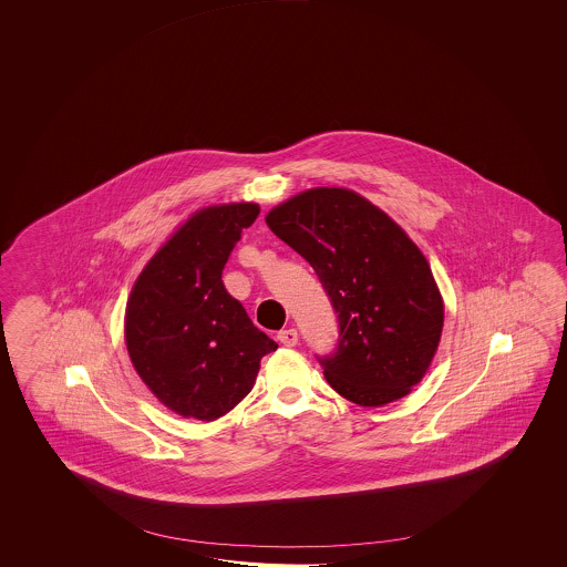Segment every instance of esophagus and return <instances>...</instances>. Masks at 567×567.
I'll use <instances>...</instances> for the list:
<instances>
[{"label":"esophagus","instance_id":"obj_1","mask_svg":"<svg viewBox=\"0 0 567 567\" xmlns=\"http://www.w3.org/2000/svg\"><path fill=\"white\" fill-rule=\"evenodd\" d=\"M278 340L284 347H296L298 340H300V334H298L296 328H288V330H281V332H279Z\"/></svg>","mask_w":567,"mask_h":567}]
</instances>
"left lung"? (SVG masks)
Masks as SVG:
<instances>
[{
    "label": "left lung",
    "mask_w": 567,
    "mask_h": 567,
    "mask_svg": "<svg viewBox=\"0 0 567 567\" xmlns=\"http://www.w3.org/2000/svg\"><path fill=\"white\" fill-rule=\"evenodd\" d=\"M266 223L313 267L338 313L337 350L318 359L328 385L362 408L405 398L444 326V301L417 245L347 188L296 194Z\"/></svg>",
    "instance_id": "8db88e82"
}]
</instances>
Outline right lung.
I'll use <instances>...</instances> for the list:
<instances>
[{"label": "right lung", "mask_w": 567, "mask_h": 567, "mask_svg": "<svg viewBox=\"0 0 567 567\" xmlns=\"http://www.w3.org/2000/svg\"><path fill=\"white\" fill-rule=\"evenodd\" d=\"M259 215L254 203L194 213L140 274L125 310V342L147 389L182 417L213 422L255 385L278 344L223 284L230 251Z\"/></svg>", "instance_id": "right-lung-1"}]
</instances>
